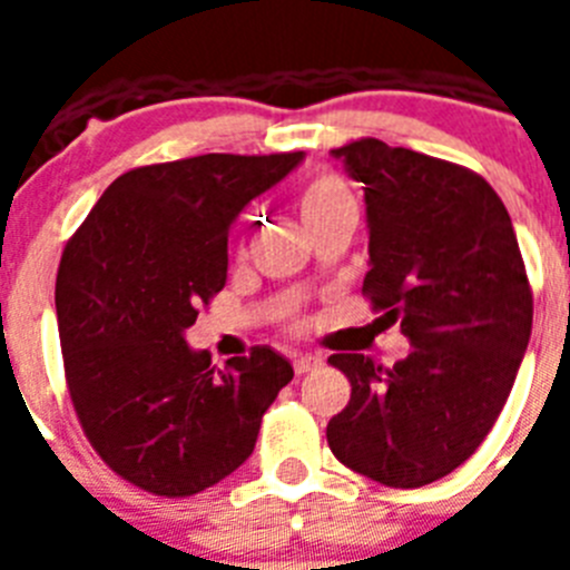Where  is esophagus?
Listing matches in <instances>:
<instances>
[{
	"mask_svg": "<svg viewBox=\"0 0 570 570\" xmlns=\"http://www.w3.org/2000/svg\"><path fill=\"white\" fill-rule=\"evenodd\" d=\"M322 365V356H314V354H299L294 356V374L302 376V374H311V371H316V367Z\"/></svg>",
	"mask_w": 570,
	"mask_h": 570,
	"instance_id": "34e87169",
	"label": "esophagus"
}]
</instances>
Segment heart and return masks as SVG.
Returning a JSON list of instances; mask_svg holds the SVG:
<instances>
[{
    "label": "heart",
    "instance_id": "b5f03b06",
    "mask_svg": "<svg viewBox=\"0 0 570 570\" xmlns=\"http://www.w3.org/2000/svg\"><path fill=\"white\" fill-rule=\"evenodd\" d=\"M296 214H299L302 225L308 228V234H314L322 225L340 223V219L354 216L356 205L354 196H351V190L345 188L340 176L316 174L296 194Z\"/></svg>",
    "mask_w": 570,
    "mask_h": 570
}]
</instances>
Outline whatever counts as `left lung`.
Masks as SVG:
<instances>
[{"label":"left lung","instance_id":"left-lung-1","mask_svg":"<svg viewBox=\"0 0 570 570\" xmlns=\"http://www.w3.org/2000/svg\"><path fill=\"white\" fill-rule=\"evenodd\" d=\"M331 154L365 185L362 294L414 351L394 367L331 356L351 400L328 422V445L374 482L422 488L482 445L511 394L533 320L525 262L480 174L371 136Z\"/></svg>","mask_w":570,"mask_h":570}]
</instances>
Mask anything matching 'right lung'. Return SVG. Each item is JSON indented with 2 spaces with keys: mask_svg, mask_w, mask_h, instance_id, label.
<instances>
[{
  "mask_svg": "<svg viewBox=\"0 0 570 570\" xmlns=\"http://www.w3.org/2000/svg\"><path fill=\"white\" fill-rule=\"evenodd\" d=\"M299 163L302 150L134 168L65 245L57 320L68 394L94 451L130 485L194 497L225 480L294 380L268 345L216 371L185 328L225 288L236 216Z\"/></svg>",
  "mask_w": 570,
  "mask_h": 570,
  "instance_id": "1",
  "label": "right lung"
}]
</instances>
